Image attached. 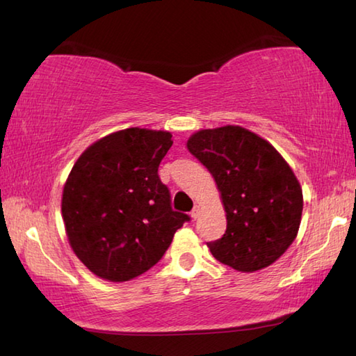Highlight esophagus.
Returning <instances> with one entry per match:
<instances>
[{
	"label": "esophagus",
	"mask_w": 356,
	"mask_h": 356,
	"mask_svg": "<svg viewBox=\"0 0 356 356\" xmlns=\"http://www.w3.org/2000/svg\"><path fill=\"white\" fill-rule=\"evenodd\" d=\"M190 216L194 218V220H195V218H197L199 216H200V208L197 207V205H195L194 208H193V211H191V213H190Z\"/></svg>",
	"instance_id": "esophagus-1"
}]
</instances>
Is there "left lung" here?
Returning <instances> with one entry per match:
<instances>
[{
  "mask_svg": "<svg viewBox=\"0 0 356 356\" xmlns=\"http://www.w3.org/2000/svg\"><path fill=\"white\" fill-rule=\"evenodd\" d=\"M186 147L213 174L226 211V231L209 241L211 254L240 272L278 260L297 237L303 213L291 166L268 140L236 125L200 130Z\"/></svg>",
  "mask_w": 356,
  "mask_h": 356,
  "instance_id": "obj_1",
  "label": "left lung"
}]
</instances>
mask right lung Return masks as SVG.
<instances>
[{
    "instance_id": "add662e5",
    "label": "right lung",
    "mask_w": 356,
    "mask_h": 356,
    "mask_svg": "<svg viewBox=\"0 0 356 356\" xmlns=\"http://www.w3.org/2000/svg\"><path fill=\"white\" fill-rule=\"evenodd\" d=\"M171 133L127 128L90 145L63 193L70 246L95 275L128 282L162 259L190 216L171 208L157 170Z\"/></svg>"
}]
</instances>
